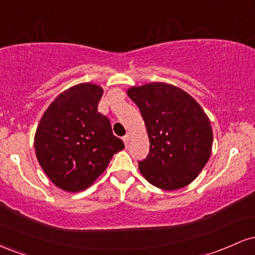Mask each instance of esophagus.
Listing matches in <instances>:
<instances>
[{"label":"esophagus","instance_id":"34e87169","mask_svg":"<svg viewBox=\"0 0 255 255\" xmlns=\"http://www.w3.org/2000/svg\"><path fill=\"white\" fill-rule=\"evenodd\" d=\"M122 140H124V142H125V145L127 146L128 145V142H129V135H128V134H126V135L122 137Z\"/></svg>","mask_w":255,"mask_h":255}]
</instances>
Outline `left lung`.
<instances>
[{
  "mask_svg": "<svg viewBox=\"0 0 255 255\" xmlns=\"http://www.w3.org/2000/svg\"><path fill=\"white\" fill-rule=\"evenodd\" d=\"M144 119L150 151L139 170L151 184L175 191L195 180L211 156V122L194 98L174 85L152 83L128 90Z\"/></svg>",
  "mask_w": 255,
  "mask_h": 255,
  "instance_id": "obj_1",
  "label": "left lung"
}]
</instances>
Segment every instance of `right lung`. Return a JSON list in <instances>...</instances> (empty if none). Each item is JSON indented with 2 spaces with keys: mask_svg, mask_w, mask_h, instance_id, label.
<instances>
[{
  "mask_svg": "<svg viewBox=\"0 0 255 255\" xmlns=\"http://www.w3.org/2000/svg\"><path fill=\"white\" fill-rule=\"evenodd\" d=\"M103 96L95 84H79L50 104L34 136L36 156L58 188H87L107 169L124 141L113 134L109 119L98 111Z\"/></svg>",
  "mask_w": 255,
  "mask_h": 255,
  "instance_id": "right-lung-1",
  "label": "right lung"
}]
</instances>
